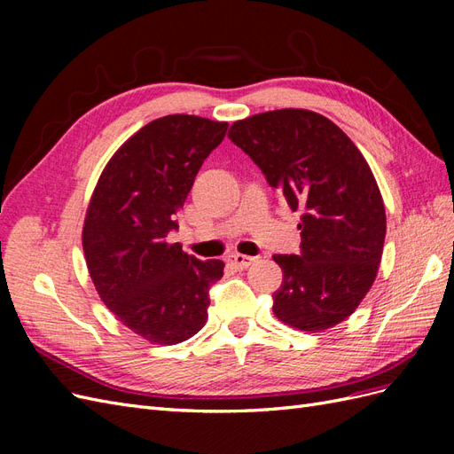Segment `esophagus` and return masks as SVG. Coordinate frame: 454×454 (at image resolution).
I'll return each mask as SVG.
<instances>
[{
	"mask_svg": "<svg viewBox=\"0 0 454 454\" xmlns=\"http://www.w3.org/2000/svg\"><path fill=\"white\" fill-rule=\"evenodd\" d=\"M255 261V257H250V255H242V254H232L227 257V263L231 267H235L237 270H242V269H248L252 263Z\"/></svg>",
	"mask_w": 454,
	"mask_h": 454,
	"instance_id": "esophagus-1",
	"label": "esophagus"
}]
</instances>
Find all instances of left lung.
Segmentation results:
<instances>
[{
	"instance_id": "8db88e82",
	"label": "left lung",
	"mask_w": 454,
	"mask_h": 454,
	"mask_svg": "<svg viewBox=\"0 0 454 454\" xmlns=\"http://www.w3.org/2000/svg\"><path fill=\"white\" fill-rule=\"evenodd\" d=\"M231 142L301 215V254H277L284 280L272 310L301 332L347 320L375 282L387 214L360 149L327 117L277 109L237 121Z\"/></svg>"
}]
</instances>
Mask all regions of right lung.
I'll return each mask as SVG.
<instances>
[{
	"mask_svg": "<svg viewBox=\"0 0 454 454\" xmlns=\"http://www.w3.org/2000/svg\"><path fill=\"white\" fill-rule=\"evenodd\" d=\"M227 127L197 115L151 121L119 147L92 193L83 252L96 292L153 345H176L200 332L210 287L223 277V261H200L167 237Z\"/></svg>",
	"mask_w": 454,
	"mask_h": 454,
	"instance_id": "obj_1",
	"label": "right lung"
}]
</instances>
